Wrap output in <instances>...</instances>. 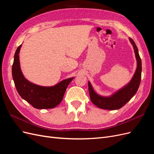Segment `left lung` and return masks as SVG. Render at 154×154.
Wrapping results in <instances>:
<instances>
[{
  "mask_svg": "<svg viewBox=\"0 0 154 154\" xmlns=\"http://www.w3.org/2000/svg\"><path fill=\"white\" fill-rule=\"evenodd\" d=\"M131 44L133 46L137 60V68L131 82L119 91L109 97H103L96 94L88 82V91L91 101L99 108L109 110H115L121 108L131 100L137 91L141 78V60L138 50L134 41L129 38Z\"/></svg>",
  "mask_w": 154,
  "mask_h": 154,
  "instance_id": "left-lung-1",
  "label": "left lung"
}]
</instances>
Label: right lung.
Masks as SVG:
<instances>
[{"mask_svg":"<svg viewBox=\"0 0 154 154\" xmlns=\"http://www.w3.org/2000/svg\"><path fill=\"white\" fill-rule=\"evenodd\" d=\"M22 45L16 50L12 66V76L16 88L22 99L37 109L54 108L62 101L69 84L74 78L64 79L53 87H41L30 83L21 71L19 53Z\"/></svg>","mask_w":154,"mask_h":154,"instance_id":"obj_1","label":"right lung"}]
</instances>
